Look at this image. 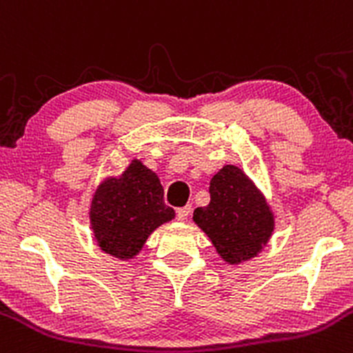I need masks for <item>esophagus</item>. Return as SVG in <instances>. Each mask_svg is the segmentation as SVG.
<instances>
[{"label":"esophagus","mask_w":353,"mask_h":353,"mask_svg":"<svg viewBox=\"0 0 353 353\" xmlns=\"http://www.w3.org/2000/svg\"><path fill=\"white\" fill-rule=\"evenodd\" d=\"M191 214V206H183L177 210V220L179 221H186Z\"/></svg>","instance_id":"esophagus-1"}]
</instances>
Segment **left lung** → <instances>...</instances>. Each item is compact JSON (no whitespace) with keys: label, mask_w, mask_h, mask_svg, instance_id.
<instances>
[{"label":"left lung","mask_w":353,"mask_h":353,"mask_svg":"<svg viewBox=\"0 0 353 353\" xmlns=\"http://www.w3.org/2000/svg\"><path fill=\"white\" fill-rule=\"evenodd\" d=\"M211 201L196 208L192 221L230 265L257 257L272 236L274 213L254 181L236 165H223L210 183Z\"/></svg>","instance_id":"obj_1"}]
</instances>
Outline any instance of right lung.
Segmentation results:
<instances>
[{"mask_svg":"<svg viewBox=\"0 0 353 353\" xmlns=\"http://www.w3.org/2000/svg\"><path fill=\"white\" fill-rule=\"evenodd\" d=\"M154 170L133 159L120 176L106 177L92 196L89 223L96 243L120 261L139 255L150 233L174 220Z\"/></svg>","mask_w":353,"mask_h":353,"instance_id":"obj_1","label":"right lung"}]
</instances>
